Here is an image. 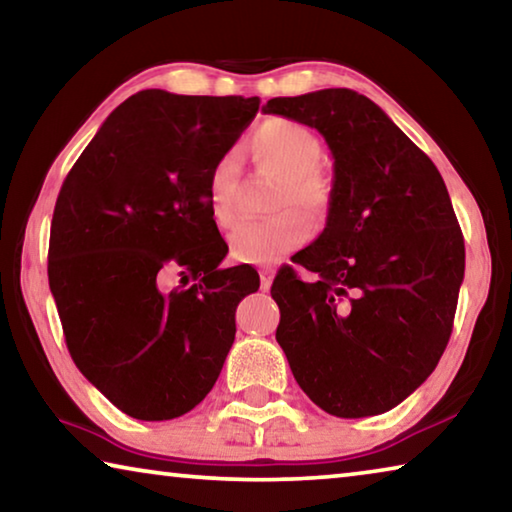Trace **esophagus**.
<instances>
[{
	"instance_id": "1",
	"label": "esophagus",
	"mask_w": 512,
	"mask_h": 512,
	"mask_svg": "<svg viewBox=\"0 0 512 512\" xmlns=\"http://www.w3.org/2000/svg\"><path fill=\"white\" fill-rule=\"evenodd\" d=\"M271 284H273V271H268V268L259 271V287H262V291L271 289Z\"/></svg>"
}]
</instances>
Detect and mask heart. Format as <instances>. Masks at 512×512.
<instances>
[{
	"label": "heart",
	"mask_w": 512,
	"mask_h": 512,
	"mask_svg": "<svg viewBox=\"0 0 512 512\" xmlns=\"http://www.w3.org/2000/svg\"><path fill=\"white\" fill-rule=\"evenodd\" d=\"M248 153L257 167L273 169L284 176L273 203V210L280 214L239 225L230 235V250L239 262L268 266L305 244L311 232L306 219H325L334 198V185L318 169L323 160V142L296 119L271 117L262 121L250 135ZM237 192L239 155L230 151L221 155L207 180L210 214L221 230L237 223Z\"/></svg>",
	"instance_id": "obj_1"
}]
</instances>
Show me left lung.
Listing matches in <instances>:
<instances>
[{
	"label": "left lung",
	"instance_id": "obj_1",
	"mask_svg": "<svg viewBox=\"0 0 512 512\" xmlns=\"http://www.w3.org/2000/svg\"><path fill=\"white\" fill-rule=\"evenodd\" d=\"M264 112L316 128L334 155L325 230L275 275V339L309 400L366 418L406 400L452 336L465 244L445 180L377 103L348 88L277 97Z\"/></svg>",
	"mask_w": 512,
	"mask_h": 512
}]
</instances>
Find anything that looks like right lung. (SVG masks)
I'll return each mask as SVG.
<instances>
[{
	"label": "right lung",
	"instance_id": "right-lung-1",
	"mask_svg": "<svg viewBox=\"0 0 512 512\" xmlns=\"http://www.w3.org/2000/svg\"><path fill=\"white\" fill-rule=\"evenodd\" d=\"M259 110L257 97L144 90L110 112L60 187L49 287L85 379L137 420L192 411L219 379L248 266L219 268L225 241L207 180ZM169 272L189 290L159 291Z\"/></svg>",
	"mask_w": 512,
	"mask_h": 512
}]
</instances>
